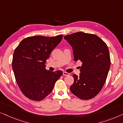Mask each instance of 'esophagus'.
Listing matches in <instances>:
<instances>
[{"mask_svg":"<svg viewBox=\"0 0 123 123\" xmlns=\"http://www.w3.org/2000/svg\"><path fill=\"white\" fill-rule=\"evenodd\" d=\"M63 76H69V75H70V74L68 73V72H66L64 71L63 72Z\"/></svg>","mask_w":123,"mask_h":123,"instance_id":"34e87169","label":"esophagus"}]
</instances>
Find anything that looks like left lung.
Masks as SVG:
<instances>
[{
	"label": "left lung",
	"mask_w": 123,
	"mask_h": 123,
	"mask_svg": "<svg viewBox=\"0 0 123 123\" xmlns=\"http://www.w3.org/2000/svg\"><path fill=\"white\" fill-rule=\"evenodd\" d=\"M72 47L74 61L82 62L79 76L74 74L70 90L82 100L95 97L101 90L110 67L108 46L98 36L76 32L64 37Z\"/></svg>",
	"instance_id": "8db88e82"
}]
</instances>
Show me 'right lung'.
Segmentation results:
<instances>
[{
    "label": "right lung",
    "mask_w": 123,
    "mask_h": 123,
    "mask_svg": "<svg viewBox=\"0 0 123 123\" xmlns=\"http://www.w3.org/2000/svg\"><path fill=\"white\" fill-rule=\"evenodd\" d=\"M63 35L32 36L23 39L14 50L12 68L20 91L29 99L41 101L52 92L61 76V70H46L45 63Z\"/></svg>",
    "instance_id": "add662e5"
}]
</instances>
